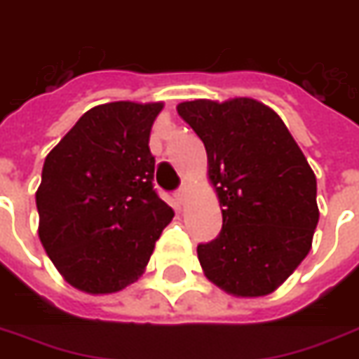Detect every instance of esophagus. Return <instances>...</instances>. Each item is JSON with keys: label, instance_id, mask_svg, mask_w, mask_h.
<instances>
[{"label": "esophagus", "instance_id": "obj_1", "mask_svg": "<svg viewBox=\"0 0 359 359\" xmlns=\"http://www.w3.org/2000/svg\"><path fill=\"white\" fill-rule=\"evenodd\" d=\"M176 198H177V202H180V204H185V202H187V198H189V193H187V189L183 187V189H180L176 193Z\"/></svg>", "mask_w": 359, "mask_h": 359}]
</instances>
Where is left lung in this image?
<instances>
[{
	"label": "left lung",
	"instance_id": "obj_1",
	"mask_svg": "<svg viewBox=\"0 0 359 359\" xmlns=\"http://www.w3.org/2000/svg\"><path fill=\"white\" fill-rule=\"evenodd\" d=\"M177 113L202 140L223 215L198 244L206 278L234 297H265L312 248L316 176L278 113L253 98L191 100Z\"/></svg>",
	"mask_w": 359,
	"mask_h": 359
}]
</instances>
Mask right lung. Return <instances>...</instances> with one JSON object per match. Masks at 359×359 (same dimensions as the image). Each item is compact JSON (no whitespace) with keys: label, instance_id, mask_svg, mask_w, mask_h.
I'll return each mask as SVG.
<instances>
[{"label":"right lung","instance_id":"right-lung-1","mask_svg":"<svg viewBox=\"0 0 359 359\" xmlns=\"http://www.w3.org/2000/svg\"><path fill=\"white\" fill-rule=\"evenodd\" d=\"M163 107L128 100L94 106L45 158L37 233L79 292L109 295L134 284L174 217L153 189L149 134Z\"/></svg>","mask_w":359,"mask_h":359}]
</instances>
